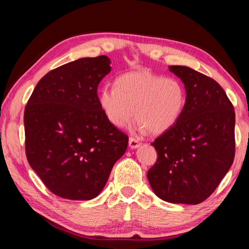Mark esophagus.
Returning <instances> with one entry per match:
<instances>
[{"label": "esophagus", "mask_w": 249, "mask_h": 249, "mask_svg": "<svg viewBox=\"0 0 249 249\" xmlns=\"http://www.w3.org/2000/svg\"><path fill=\"white\" fill-rule=\"evenodd\" d=\"M140 146V142L139 140H137L135 138H129V147L130 149H137V147Z\"/></svg>", "instance_id": "esophagus-1"}]
</instances>
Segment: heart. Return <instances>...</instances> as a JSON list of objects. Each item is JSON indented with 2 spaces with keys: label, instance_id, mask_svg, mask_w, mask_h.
I'll return each instance as SVG.
<instances>
[{
  "label": "heart",
  "instance_id": "b5f03b06",
  "mask_svg": "<svg viewBox=\"0 0 249 249\" xmlns=\"http://www.w3.org/2000/svg\"><path fill=\"white\" fill-rule=\"evenodd\" d=\"M99 104L106 118L118 128L135 116L142 131L160 135L173 127L186 105V91L177 79L150 71H134L116 78L114 88H104Z\"/></svg>",
  "mask_w": 249,
  "mask_h": 249
}]
</instances>
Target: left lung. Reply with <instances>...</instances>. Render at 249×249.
<instances>
[{
  "mask_svg": "<svg viewBox=\"0 0 249 249\" xmlns=\"http://www.w3.org/2000/svg\"><path fill=\"white\" fill-rule=\"evenodd\" d=\"M186 89V105L173 127L153 142L155 165L147 171L153 192L171 203L208 199L234 160L235 113L214 79L187 66H170Z\"/></svg>",
  "mask_w": 249,
  "mask_h": 249,
  "instance_id": "8db88e82",
  "label": "left lung"
}]
</instances>
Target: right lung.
<instances>
[{"mask_svg":"<svg viewBox=\"0 0 249 249\" xmlns=\"http://www.w3.org/2000/svg\"><path fill=\"white\" fill-rule=\"evenodd\" d=\"M108 56L82 57L40 79L24 110L25 154L51 193L68 200L97 197L128 136L106 118L97 88Z\"/></svg>","mask_w":249,"mask_h":249,"instance_id":"add662e5","label":"right lung"}]
</instances>
